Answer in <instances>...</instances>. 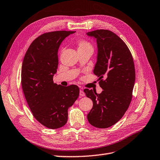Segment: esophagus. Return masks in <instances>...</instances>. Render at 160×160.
<instances>
[{
	"mask_svg": "<svg viewBox=\"0 0 160 160\" xmlns=\"http://www.w3.org/2000/svg\"><path fill=\"white\" fill-rule=\"evenodd\" d=\"M79 94L81 97H85V92L82 90V89H80V92H79Z\"/></svg>",
	"mask_w": 160,
	"mask_h": 160,
	"instance_id": "34e87169",
	"label": "esophagus"
}]
</instances>
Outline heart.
Returning <instances> with one entry per match:
<instances>
[{
  "instance_id": "obj_1",
  "label": "heart",
  "mask_w": 160,
  "mask_h": 160,
  "mask_svg": "<svg viewBox=\"0 0 160 160\" xmlns=\"http://www.w3.org/2000/svg\"><path fill=\"white\" fill-rule=\"evenodd\" d=\"M77 46L79 52H84V51H91L93 52L94 47L92 44L85 39H80L77 41Z\"/></svg>"
}]
</instances>
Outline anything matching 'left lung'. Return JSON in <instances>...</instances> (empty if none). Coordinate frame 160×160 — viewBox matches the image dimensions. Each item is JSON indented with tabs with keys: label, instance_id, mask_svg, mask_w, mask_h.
<instances>
[{
	"label": "left lung",
	"instance_id": "left-lung-1",
	"mask_svg": "<svg viewBox=\"0 0 160 160\" xmlns=\"http://www.w3.org/2000/svg\"><path fill=\"white\" fill-rule=\"evenodd\" d=\"M87 35L97 39V62L93 72L103 89L100 94L84 90L93 102L87 119L92 126L105 129L116 124L128 109L135 81V65L129 48L112 31L98 29Z\"/></svg>",
	"mask_w": 160,
	"mask_h": 160
}]
</instances>
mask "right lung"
<instances>
[{
  "label": "right lung",
  "mask_w": 160,
  "mask_h": 160,
  "mask_svg": "<svg viewBox=\"0 0 160 160\" xmlns=\"http://www.w3.org/2000/svg\"><path fill=\"white\" fill-rule=\"evenodd\" d=\"M75 32L42 34L30 44L23 60L21 78L25 98L34 118L49 129H58L67 123L68 108L79 94L77 85L63 87L53 82L60 44Z\"/></svg>",
  "instance_id": "add662e5"
}]
</instances>
